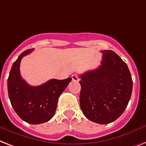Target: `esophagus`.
<instances>
[{"label":"esophagus","instance_id":"34e87169","mask_svg":"<svg viewBox=\"0 0 146 146\" xmlns=\"http://www.w3.org/2000/svg\"><path fill=\"white\" fill-rule=\"evenodd\" d=\"M71 78L73 79V81H79V77L77 74H73L72 76H71Z\"/></svg>","mask_w":146,"mask_h":146}]
</instances>
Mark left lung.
Listing matches in <instances>:
<instances>
[{"instance_id":"obj_1","label":"left lung","mask_w":146,"mask_h":146,"mask_svg":"<svg viewBox=\"0 0 146 146\" xmlns=\"http://www.w3.org/2000/svg\"><path fill=\"white\" fill-rule=\"evenodd\" d=\"M101 64L80 75V107L93 122L106 124L119 118L132 94L133 81L127 65L115 52L102 51Z\"/></svg>"}]
</instances>
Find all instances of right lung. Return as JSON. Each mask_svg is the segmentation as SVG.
<instances>
[{
    "mask_svg": "<svg viewBox=\"0 0 146 146\" xmlns=\"http://www.w3.org/2000/svg\"><path fill=\"white\" fill-rule=\"evenodd\" d=\"M33 48L25 51L13 63L7 79V89L12 106L22 120L31 124L46 122L52 118L59 96L67 88L71 78L50 79L39 86H31L20 74V63Z\"/></svg>",
    "mask_w": 146,
    "mask_h": 146,
    "instance_id": "obj_1",
    "label": "right lung"
}]
</instances>
